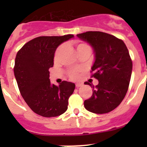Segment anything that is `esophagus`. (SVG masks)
Segmentation results:
<instances>
[{"label":"esophagus","instance_id":"esophagus-1","mask_svg":"<svg viewBox=\"0 0 147 147\" xmlns=\"http://www.w3.org/2000/svg\"><path fill=\"white\" fill-rule=\"evenodd\" d=\"M83 84L82 83H76L75 84V86H76V87H81V86H82Z\"/></svg>","mask_w":147,"mask_h":147}]
</instances>
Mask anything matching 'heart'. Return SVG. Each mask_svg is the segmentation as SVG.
Masks as SVG:
<instances>
[{
  "instance_id": "heart-1",
  "label": "heart",
  "mask_w": 147,
  "mask_h": 147,
  "mask_svg": "<svg viewBox=\"0 0 147 147\" xmlns=\"http://www.w3.org/2000/svg\"><path fill=\"white\" fill-rule=\"evenodd\" d=\"M63 45H61L57 49V50H56V52H55V58L57 57V55H58V53H60V51L62 50V48H63ZM76 49H77V51L78 52V51H80V50H84V49H90V46L87 45V44L80 42V43H77ZM69 77H70L72 80L78 79V69H72V70H70L69 72Z\"/></svg>"
}]
</instances>
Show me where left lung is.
<instances>
[{
    "label": "left lung",
    "instance_id": "1",
    "mask_svg": "<svg viewBox=\"0 0 147 147\" xmlns=\"http://www.w3.org/2000/svg\"><path fill=\"white\" fill-rule=\"evenodd\" d=\"M77 36L92 47V77L99 81L92 87V97L84 100V107L95 114L108 113L119 106L128 90L132 71L128 49L121 40L106 32L88 31ZM85 84L92 86L87 82Z\"/></svg>",
    "mask_w": 147,
    "mask_h": 147
}]
</instances>
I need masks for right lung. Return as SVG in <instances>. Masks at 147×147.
<instances>
[{"label":"right lung","mask_w":147,"mask_h":147,"mask_svg":"<svg viewBox=\"0 0 147 147\" xmlns=\"http://www.w3.org/2000/svg\"><path fill=\"white\" fill-rule=\"evenodd\" d=\"M72 38L73 35L38 37L16 55L14 75L20 94L29 107L42 117H57L67 109L75 84L67 81L58 86L52 84L49 69L53 67L57 47Z\"/></svg>","instance_id":"add662e5"}]
</instances>
